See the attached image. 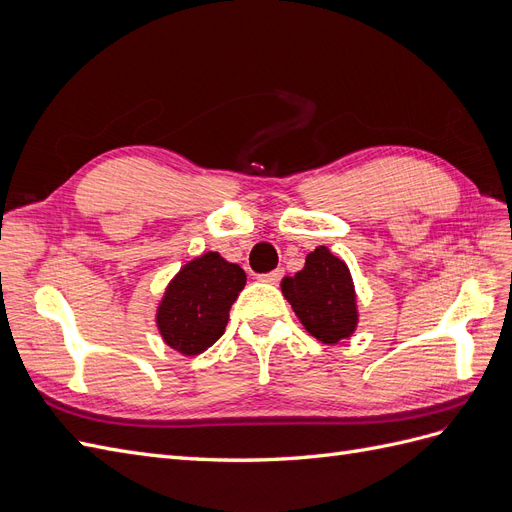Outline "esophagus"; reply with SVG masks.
<instances>
[{"mask_svg":"<svg viewBox=\"0 0 512 512\" xmlns=\"http://www.w3.org/2000/svg\"><path fill=\"white\" fill-rule=\"evenodd\" d=\"M282 275H284L282 269H275V271H269V273H262L258 280L260 282H267V284H277V282L282 280Z\"/></svg>","mask_w":512,"mask_h":512,"instance_id":"1","label":"esophagus"}]
</instances>
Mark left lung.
<instances>
[{
	"mask_svg": "<svg viewBox=\"0 0 512 512\" xmlns=\"http://www.w3.org/2000/svg\"><path fill=\"white\" fill-rule=\"evenodd\" d=\"M282 292L305 331L322 344H337L354 333L359 314L352 277L346 262L329 247L320 245L307 254L305 267L294 277H284Z\"/></svg>",
	"mask_w": 512,
	"mask_h": 512,
	"instance_id": "left-lung-1",
	"label": "left lung"
}]
</instances>
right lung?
<instances>
[{"instance_id":"right-lung-1","label":"right lung","mask_w":512,"mask_h":512,"mask_svg":"<svg viewBox=\"0 0 512 512\" xmlns=\"http://www.w3.org/2000/svg\"><path fill=\"white\" fill-rule=\"evenodd\" d=\"M245 282V271L218 252L188 262L168 284L158 307V329L164 342L188 356L205 352L222 337L230 307Z\"/></svg>"}]
</instances>
